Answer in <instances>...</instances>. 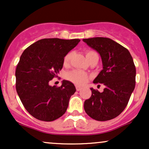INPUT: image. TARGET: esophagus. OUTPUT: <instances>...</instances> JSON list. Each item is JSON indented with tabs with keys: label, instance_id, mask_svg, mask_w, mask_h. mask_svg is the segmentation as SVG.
Segmentation results:
<instances>
[{
	"label": "esophagus",
	"instance_id": "esophagus-1",
	"mask_svg": "<svg viewBox=\"0 0 149 149\" xmlns=\"http://www.w3.org/2000/svg\"><path fill=\"white\" fill-rule=\"evenodd\" d=\"M76 90L77 91H80V90H81V88H80V87H79V86H76Z\"/></svg>",
	"mask_w": 149,
	"mask_h": 149
}]
</instances>
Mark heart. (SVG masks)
Segmentation results:
<instances>
[{
    "label": "heart",
    "mask_w": 149,
    "mask_h": 149,
    "mask_svg": "<svg viewBox=\"0 0 149 149\" xmlns=\"http://www.w3.org/2000/svg\"><path fill=\"white\" fill-rule=\"evenodd\" d=\"M73 54V52L72 51H71V52H68L65 55L64 58V64L65 65H67L69 64ZM86 57L90 62L94 60V59H98L99 60V56L97 53L92 50L87 51ZM65 78H66V80H69V81L74 83V84L78 85H83L85 83H86L87 81L88 80L89 75L85 72H83V71H79V70H73V71H69V72L66 73V75H65Z\"/></svg>",
    "instance_id": "heart-1"
}]
</instances>
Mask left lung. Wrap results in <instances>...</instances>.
Returning <instances> with one entry per match:
<instances>
[{
	"label": "left lung",
	"instance_id": "obj_1",
	"mask_svg": "<svg viewBox=\"0 0 149 149\" xmlns=\"http://www.w3.org/2000/svg\"><path fill=\"white\" fill-rule=\"evenodd\" d=\"M83 41L102 57L103 69L93 83L105 85L102 92L91 88V97L84 103L85 112L98 121L115 118L127 107L134 89L136 68L132 57L127 48L108 38H91Z\"/></svg>",
	"mask_w": 149,
	"mask_h": 149
}]
</instances>
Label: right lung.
<instances>
[{
	"instance_id": "1",
	"label": "right lung",
	"mask_w": 149,
	"mask_h": 149,
	"mask_svg": "<svg viewBox=\"0 0 149 149\" xmlns=\"http://www.w3.org/2000/svg\"><path fill=\"white\" fill-rule=\"evenodd\" d=\"M79 39L44 38L29 46L17 65L16 90L22 104L33 117L53 121L62 116L70 97L76 91L74 85L63 80L60 87L49 83L62 69L66 54Z\"/></svg>"
}]
</instances>
